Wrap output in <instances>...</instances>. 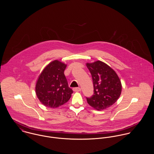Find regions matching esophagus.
Here are the masks:
<instances>
[{
  "mask_svg": "<svg viewBox=\"0 0 154 154\" xmlns=\"http://www.w3.org/2000/svg\"><path fill=\"white\" fill-rule=\"evenodd\" d=\"M73 91H75V92H79V91H81V88H73Z\"/></svg>",
  "mask_w": 154,
  "mask_h": 154,
  "instance_id": "esophagus-1",
  "label": "esophagus"
}]
</instances>
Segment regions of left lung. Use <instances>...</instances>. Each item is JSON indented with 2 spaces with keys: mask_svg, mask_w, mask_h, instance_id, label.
<instances>
[{
  "mask_svg": "<svg viewBox=\"0 0 154 154\" xmlns=\"http://www.w3.org/2000/svg\"><path fill=\"white\" fill-rule=\"evenodd\" d=\"M92 76L94 94L86 97L89 106L97 110L106 109L114 104L122 92V84L115 71L105 63L97 61L87 63Z\"/></svg>",
  "mask_w": 154,
  "mask_h": 154,
  "instance_id": "left-lung-1",
  "label": "left lung"
}]
</instances>
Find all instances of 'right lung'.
<instances>
[{"label": "right lung", "mask_w": 154, "mask_h": 154, "mask_svg": "<svg viewBox=\"0 0 154 154\" xmlns=\"http://www.w3.org/2000/svg\"><path fill=\"white\" fill-rule=\"evenodd\" d=\"M66 65L54 60L44 68L35 86L37 96L45 106L56 108L67 103L73 92L64 74Z\"/></svg>", "instance_id": "right-lung-1"}]
</instances>
